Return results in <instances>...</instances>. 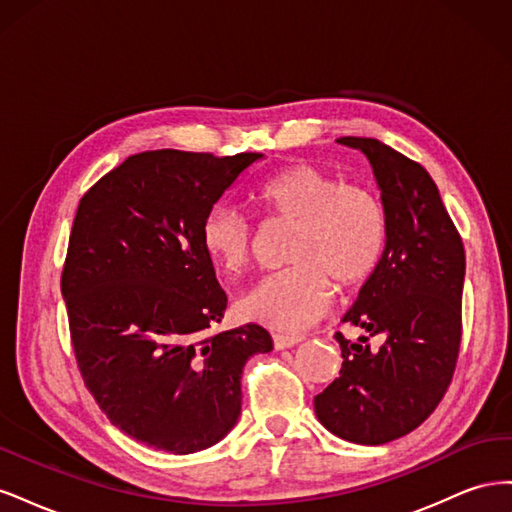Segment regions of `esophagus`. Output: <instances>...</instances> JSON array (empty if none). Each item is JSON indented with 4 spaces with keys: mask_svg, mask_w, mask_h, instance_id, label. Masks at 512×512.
<instances>
[{
    "mask_svg": "<svg viewBox=\"0 0 512 512\" xmlns=\"http://www.w3.org/2000/svg\"><path fill=\"white\" fill-rule=\"evenodd\" d=\"M303 342L301 335H282V333H275L273 335V346L275 350H286V348H292Z\"/></svg>",
    "mask_w": 512,
    "mask_h": 512,
    "instance_id": "esophagus-1",
    "label": "esophagus"
}]
</instances>
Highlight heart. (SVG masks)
Wrapping results in <instances>:
<instances>
[{"instance_id": "1", "label": "heart", "mask_w": 512, "mask_h": 512, "mask_svg": "<svg viewBox=\"0 0 512 512\" xmlns=\"http://www.w3.org/2000/svg\"><path fill=\"white\" fill-rule=\"evenodd\" d=\"M256 198L273 218L297 222L290 267L245 290L239 312L282 331L312 327L342 288L365 284L386 245V211L380 196L361 183H346L331 170L294 164L258 185ZM203 243L215 265L237 273L256 252V230L239 205H215L203 222Z\"/></svg>"}]
</instances>
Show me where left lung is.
Segmentation results:
<instances>
[{"label": "left lung", "instance_id": "left-lung-1", "mask_svg": "<svg viewBox=\"0 0 512 512\" xmlns=\"http://www.w3.org/2000/svg\"><path fill=\"white\" fill-rule=\"evenodd\" d=\"M337 143L365 153L386 211L380 265L363 284L344 322L383 335L342 333V369L314 397L318 421L354 444H386L406 436L436 410L451 384L461 342L466 254L427 170L376 138Z\"/></svg>", "mask_w": 512, "mask_h": 512}]
</instances>
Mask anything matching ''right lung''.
I'll return each mask as SVG.
<instances>
[{
  "label": "right lung",
  "mask_w": 512,
  "mask_h": 512,
  "mask_svg": "<svg viewBox=\"0 0 512 512\" xmlns=\"http://www.w3.org/2000/svg\"><path fill=\"white\" fill-rule=\"evenodd\" d=\"M260 158L136 153L76 211L61 273L76 363L108 421L158 451L220 442L241 414L247 359L273 350L258 324L211 333L226 292L203 243L207 213Z\"/></svg>",
  "instance_id": "add662e5"
}]
</instances>
